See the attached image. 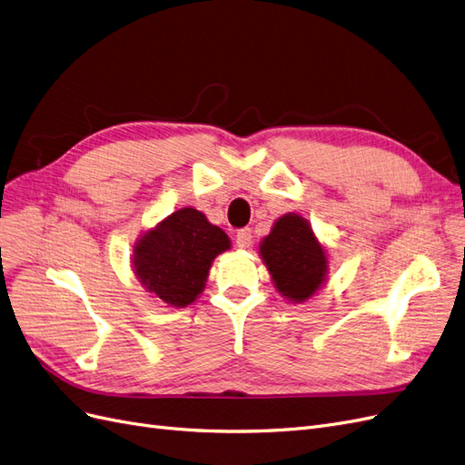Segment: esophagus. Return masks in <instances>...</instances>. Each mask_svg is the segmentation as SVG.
Returning <instances> with one entry per match:
<instances>
[{"label": "esophagus", "mask_w": 465, "mask_h": 465, "mask_svg": "<svg viewBox=\"0 0 465 465\" xmlns=\"http://www.w3.org/2000/svg\"><path fill=\"white\" fill-rule=\"evenodd\" d=\"M251 239H252L251 230H249V228H243V230H239V232H237V235H235V243H237V247H239V249H249V247H251Z\"/></svg>", "instance_id": "1"}]
</instances>
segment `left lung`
<instances>
[{
  "mask_svg": "<svg viewBox=\"0 0 465 465\" xmlns=\"http://www.w3.org/2000/svg\"><path fill=\"white\" fill-rule=\"evenodd\" d=\"M259 254L274 288L290 303H305L324 286L328 251L302 214L280 216L262 237Z\"/></svg>",
  "mask_w": 465,
  "mask_h": 465,
  "instance_id": "8db88e82",
  "label": "left lung"
}]
</instances>
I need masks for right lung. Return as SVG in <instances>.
I'll return each mask as SVG.
<instances>
[{
  "label": "right lung",
  "instance_id": "right-lung-1",
  "mask_svg": "<svg viewBox=\"0 0 465 465\" xmlns=\"http://www.w3.org/2000/svg\"><path fill=\"white\" fill-rule=\"evenodd\" d=\"M230 247L226 232L185 206L139 235L131 266L144 292L182 309L197 302L214 259Z\"/></svg>",
  "mask_w": 465,
  "mask_h": 465
}]
</instances>
